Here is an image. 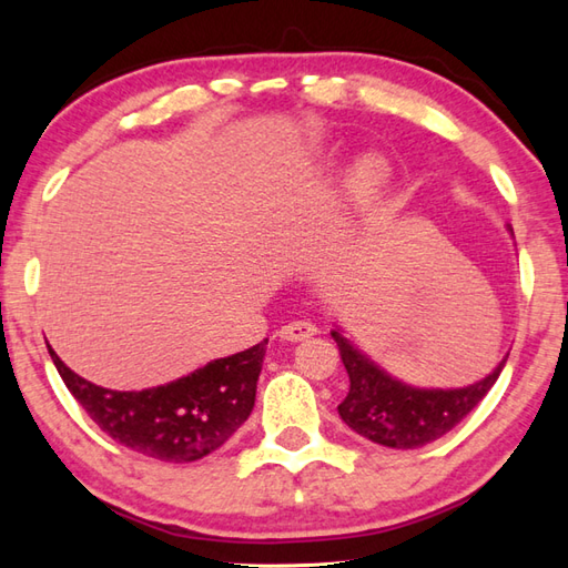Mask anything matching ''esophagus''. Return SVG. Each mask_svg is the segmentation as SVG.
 Instances as JSON below:
<instances>
[{"label": "esophagus", "mask_w": 568, "mask_h": 568, "mask_svg": "<svg viewBox=\"0 0 568 568\" xmlns=\"http://www.w3.org/2000/svg\"><path fill=\"white\" fill-rule=\"evenodd\" d=\"M315 334H317V327L312 322H291V324H285V327L277 329V336H281L283 342H303Z\"/></svg>", "instance_id": "34e87169"}]
</instances>
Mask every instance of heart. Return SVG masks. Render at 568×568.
<instances>
[{"label":"heart","instance_id":"b5f03b06","mask_svg":"<svg viewBox=\"0 0 568 568\" xmlns=\"http://www.w3.org/2000/svg\"><path fill=\"white\" fill-rule=\"evenodd\" d=\"M385 180H388V171H385V165L378 159L361 161L352 175V195L361 202L376 197Z\"/></svg>","mask_w":568,"mask_h":568}]
</instances>
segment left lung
<instances>
[{
    "label": "left lung",
    "mask_w": 568,
    "mask_h": 568,
    "mask_svg": "<svg viewBox=\"0 0 568 568\" xmlns=\"http://www.w3.org/2000/svg\"><path fill=\"white\" fill-rule=\"evenodd\" d=\"M332 336L352 383L339 405L342 419L361 437L390 449H419L452 432L484 400L508 361L503 358L496 371L466 388L419 390L390 378L339 332H332Z\"/></svg>",
    "instance_id": "obj_1"
}]
</instances>
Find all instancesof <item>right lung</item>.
Instances as JSON below:
<instances>
[{
  "label": "right lung",
  "instance_id": "obj_1",
  "mask_svg": "<svg viewBox=\"0 0 568 568\" xmlns=\"http://www.w3.org/2000/svg\"><path fill=\"white\" fill-rule=\"evenodd\" d=\"M265 344L139 393L100 388L72 373L51 346L48 354L72 397L114 442L159 462L190 464L220 449L248 419Z\"/></svg>",
  "mask_w": 568,
  "mask_h": 568
}]
</instances>
